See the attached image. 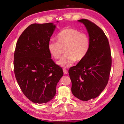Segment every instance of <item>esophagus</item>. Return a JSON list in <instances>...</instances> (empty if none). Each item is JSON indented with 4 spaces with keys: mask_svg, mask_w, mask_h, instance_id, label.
<instances>
[{
    "mask_svg": "<svg viewBox=\"0 0 124 124\" xmlns=\"http://www.w3.org/2000/svg\"><path fill=\"white\" fill-rule=\"evenodd\" d=\"M63 71L64 74H67L68 73V70H67L66 68H63Z\"/></svg>",
    "mask_w": 124,
    "mask_h": 124,
    "instance_id": "34e87169",
    "label": "esophagus"
}]
</instances>
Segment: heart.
Masks as SVG:
<instances>
[{
    "label": "heart",
    "mask_w": 124,
    "mask_h": 124,
    "mask_svg": "<svg viewBox=\"0 0 124 124\" xmlns=\"http://www.w3.org/2000/svg\"><path fill=\"white\" fill-rule=\"evenodd\" d=\"M56 38L57 42H50L48 45V50L52 57L58 60L64 49L66 54L57 62V64L61 67H70L76 60L81 61L84 59L89 51V36L78 29L65 28L58 33Z\"/></svg>",
    "instance_id": "b5f03b06"
}]
</instances>
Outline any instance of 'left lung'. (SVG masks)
Wrapping results in <instances>:
<instances>
[{
	"label": "left lung",
	"mask_w": 124,
	"mask_h": 124,
	"mask_svg": "<svg viewBox=\"0 0 124 124\" xmlns=\"http://www.w3.org/2000/svg\"><path fill=\"white\" fill-rule=\"evenodd\" d=\"M86 28L90 46L87 55L70 68L72 92L86 101L99 96L107 85L112 67V56L107 37L99 27L86 19L78 20Z\"/></svg>",
	"instance_id": "8db88e82"
}]
</instances>
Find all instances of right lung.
<instances>
[{"label":"right lung","mask_w":124,"mask_h":124,"mask_svg":"<svg viewBox=\"0 0 124 124\" xmlns=\"http://www.w3.org/2000/svg\"><path fill=\"white\" fill-rule=\"evenodd\" d=\"M56 26L52 23L29 26L17 41L14 67L16 80L25 96L35 103H45L56 95L63 72L48 50Z\"/></svg>","instance_id":"1"}]
</instances>
